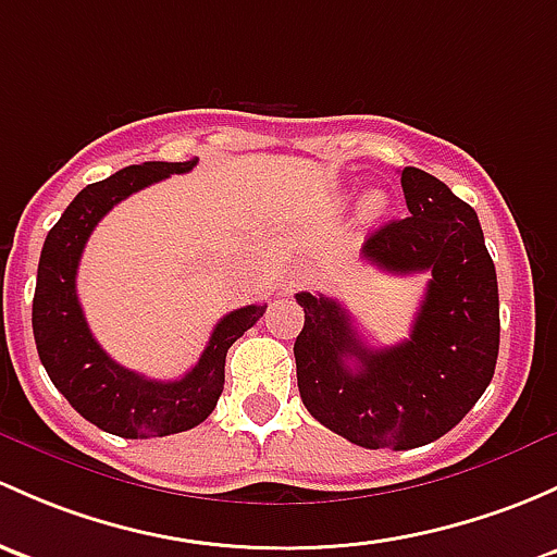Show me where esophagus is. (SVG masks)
Returning a JSON list of instances; mask_svg holds the SVG:
<instances>
[{
  "mask_svg": "<svg viewBox=\"0 0 557 557\" xmlns=\"http://www.w3.org/2000/svg\"><path fill=\"white\" fill-rule=\"evenodd\" d=\"M309 283V277H307V272H294L288 277V290L290 294H294V290H298V288H304V285Z\"/></svg>",
  "mask_w": 557,
  "mask_h": 557,
  "instance_id": "obj_1",
  "label": "esophagus"
}]
</instances>
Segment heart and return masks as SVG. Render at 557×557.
I'll return each mask as SVG.
<instances>
[{"label": "heart", "instance_id": "obj_1", "mask_svg": "<svg viewBox=\"0 0 557 557\" xmlns=\"http://www.w3.org/2000/svg\"><path fill=\"white\" fill-rule=\"evenodd\" d=\"M384 210H386V195H384V191H371V195L362 200V219L373 221V219H379Z\"/></svg>", "mask_w": 557, "mask_h": 557}]
</instances>
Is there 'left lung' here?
I'll use <instances>...</instances> for the list:
<instances>
[{
	"mask_svg": "<svg viewBox=\"0 0 557 557\" xmlns=\"http://www.w3.org/2000/svg\"><path fill=\"white\" fill-rule=\"evenodd\" d=\"M400 184L411 215L379 226L362 259L392 274H432L411 336L371 349L336 298L296 294L304 406L362 448L406 450L446 435L491 384L499 355V288L478 213L419 168H403Z\"/></svg>",
	"mask_w": 557,
	"mask_h": 557,
	"instance_id": "1",
	"label": "left lung"
}]
</instances>
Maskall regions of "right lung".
I'll use <instances>...</instances> for the list:
<instances>
[{"label":"right lung","instance_id":"obj_1","mask_svg":"<svg viewBox=\"0 0 557 557\" xmlns=\"http://www.w3.org/2000/svg\"><path fill=\"white\" fill-rule=\"evenodd\" d=\"M195 165L197 160L144 162L85 186L47 232L39 256L32 309L39 360L74 411L111 435L133 441L165 437L208 419L224 392L226 352L267 312V304H250L221 318L197 366L175 382H157L122 368L87 327L77 296V269L98 221L133 191L173 173H189Z\"/></svg>","mask_w":557,"mask_h":557}]
</instances>
